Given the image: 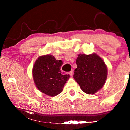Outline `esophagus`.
Masks as SVG:
<instances>
[{"label":"esophagus","mask_w":130,"mask_h":130,"mask_svg":"<svg viewBox=\"0 0 130 130\" xmlns=\"http://www.w3.org/2000/svg\"><path fill=\"white\" fill-rule=\"evenodd\" d=\"M69 74H70V76H72V75H73V70H71V71H70V72H69Z\"/></svg>","instance_id":"obj_1"}]
</instances>
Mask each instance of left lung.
I'll list each match as a JSON object with an SVG mask.
<instances>
[{
    "label": "left lung",
    "mask_w": 130,
    "mask_h": 130,
    "mask_svg": "<svg viewBox=\"0 0 130 130\" xmlns=\"http://www.w3.org/2000/svg\"><path fill=\"white\" fill-rule=\"evenodd\" d=\"M77 68L73 78L81 90L93 94L104 86L107 78V67L104 61L96 53L80 54L76 60Z\"/></svg>",
    "instance_id": "left-lung-1"
}]
</instances>
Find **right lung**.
I'll use <instances>...</instances> for the list:
<instances>
[{"label":"right lung","instance_id":"1","mask_svg":"<svg viewBox=\"0 0 130 130\" xmlns=\"http://www.w3.org/2000/svg\"><path fill=\"white\" fill-rule=\"evenodd\" d=\"M61 60H56L53 55L39 56L32 68V77L36 86L42 93L54 97L62 92L69 74L61 73Z\"/></svg>","mask_w":130,"mask_h":130}]
</instances>
